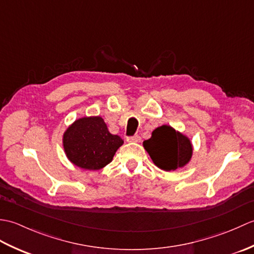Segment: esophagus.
<instances>
[{
    "instance_id": "34e87169",
    "label": "esophagus",
    "mask_w": 254,
    "mask_h": 254,
    "mask_svg": "<svg viewBox=\"0 0 254 254\" xmlns=\"http://www.w3.org/2000/svg\"><path fill=\"white\" fill-rule=\"evenodd\" d=\"M139 141H141V136L137 135V134H135V135H133V136L127 137V142H139Z\"/></svg>"
}]
</instances>
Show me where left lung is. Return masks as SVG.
I'll list each match as a JSON object with an SVG mask.
<instances>
[{"label":"left lung","mask_w":254,"mask_h":254,"mask_svg":"<svg viewBox=\"0 0 254 254\" xmlns=\"http://www.w3.org/2000/svg\"><path fill=\"white\" fill-rule=\"evenodd\" d=\"M143 145L154 164L166 171L181 168L192 157L190 139L169 126L155 128L152 137L144 141Z\"/></svg>","instance_id":"1"}]
</instances>
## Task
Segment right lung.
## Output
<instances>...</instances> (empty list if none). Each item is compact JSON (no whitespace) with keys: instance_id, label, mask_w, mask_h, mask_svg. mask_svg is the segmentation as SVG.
<instances>
[{"instance_id":"1","label":"right lung","mask_w":254,"mask_h":254,"mask_svg":"<svg viewBox=\"0 0 254 254\" xmlns=\"http://www.w3.org/2000/svg\"><path fill=\"white\" fill-rule=\"evenodd\" d=\"M122 144L123 139L111 134L100 117L78 119L63 135L67 158L87 170H98L111 163Z\"/></svg>"}]
</instances>
